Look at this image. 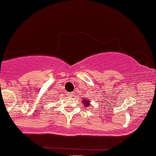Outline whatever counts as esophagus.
<instances>
[{
	"mask_svg": "<svg viewBox=\"0 0 156 156\" xmlns=\"http://www.w3.org/2000/svg\"><path fill=\"white\" fill-rule=\"evenodd\" d=\"M73 92H70V93H69V94H68V95L71 96V95H73Z\"/></svg>",
	"mask_w": 156,
	"mask_h": 156,
	"instance_id": "34e87169",
	"label": "esophagus"
}]
</instances>
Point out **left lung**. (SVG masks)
Segmentation results:
<instances>
[{"mask_svg": "<svg viewBox=\"0 0 156 156\" xmlns=\"http://www.w3.org/2000/svg\"><path fill=\"white\" fill-rule=\"evenodd\" d=\"M83 103H84V104H85V106H89V101H83Z\"/></svg>", "mask_w": 156, "mask_h": 156, "instance_id": "8db88e82", "label": "left lung"}]
</instances>
